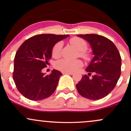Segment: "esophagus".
<instances>
[{
	"mask_svg": "<svg viewBox=\"0 0 131 131\" xmlns=\"http://www.w3.org/2000/svg\"><path fill=\"white\" fill-rule=\"evenodd\" d=\"M63 74H68L72 75V74H73V72H68V71H63Z\"/></svg>",
	"mask_w": 131,
	"mask_h": 131,
	"instance_id": "1",
	"label": "esophagus"
}]
</instances>
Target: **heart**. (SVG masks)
I'll return each instance as SVG.
<instances>
[{
    "label": "heart",
    "mask_w": 131,
    "mask_h": 131,
    "mask_svg": "<svg viewBox=\"0 0 131 131\" xmlns=\"http://www.w3.org/2000/svg\"><path fill=\"white\" fill-rule=\"evenodd\" d=\"M70 42L78 51H80L79 55L81 57L85 58H88V55L85 52V50L88 48V44L84 40L79 38V37H75L71 39ZM62 46L63 44L61 42H59L55 45L52 49V56L55 58L60 57ZM82 66V61L79 60H70L68 59V58H63V59L57 61L55 63V67L61 71H74Z\"/></svg>",
    "instance_id": "b5f03b06"
}]
</instances>
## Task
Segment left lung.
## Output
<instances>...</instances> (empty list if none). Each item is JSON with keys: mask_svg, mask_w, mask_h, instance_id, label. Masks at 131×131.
Returning a JSON list of instances; mask_svg holds the SVG:
<instances>
[{"mask_svg": "<svg viewBox=\"0 0 131 131\" xmlns=\"http://www.w3.org/2000/svg\"><path fill=\"white\" fill-rule=\"evenodd\" d=\"M89 43L94 55L85 71L92 78L83 75L76 85L78 92L90 100L104 98L113 91L121 75V58L114 43L103 36L78 34Z\"/></svg>", "mask_w": 131, "mask_h": 131, "instance_id": "1", "label": "left lung"}]
</instances>
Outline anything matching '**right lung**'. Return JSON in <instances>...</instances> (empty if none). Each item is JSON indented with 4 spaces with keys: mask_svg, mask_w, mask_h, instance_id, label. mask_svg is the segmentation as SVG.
Returning <instances> with one entry per match:
<instances>
[{
    "mask_svg": "<svg viewBox=\"0 0 131 131\" xmlns=\"http://www.w3.org/2000/svg\"><path fill=\"white\" fill-rule=\"evenodd\" d=\"M68 37V34H37L19 47L15 57L13 78L24 97L37 101L53 94L62 73L53 70L50 74L46 75L42 70L49 64L55 43Z\"/></svg>",
    "mask_w": 131,
    "mask_h": 131,
    "instance_id": "1",
    "label": "right lung"
}]
</instances>
